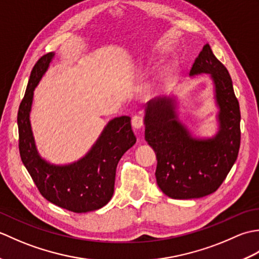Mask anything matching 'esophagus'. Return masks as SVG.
<instances>
[{
    "mask_svg": "<svg viewBox=\"0 0 259 259\" xmlns=\"http://www.w3.org/2000/svg\"><path fill=\"white\" fill-rule=\"evenodd\" d=\"M131 123H133V126L135 129H140L142 125H144V119L140 115H135L133 118V121H131Z\"/></svg>",
    "mask_w": 259,
    "mask_h": 259,
    "instance_id": "34e87169",
    "label": "esophagus"
}]
</instances>
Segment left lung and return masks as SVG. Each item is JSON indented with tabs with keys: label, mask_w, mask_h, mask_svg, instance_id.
I'll return each instance as SVG.
<instances>
[{
	"label": "left lung",
	"mask_w": 259,
	"mask_h": 259,
	"mask_svg": "<svg viewBox=\"0 0 259 259\" xmlns=\"http://www.w3.org/2000/svg\"><path fill=\"white\" fill-rule=\"evenodd\" d=\"M209 74L219 109L218 131L211 138L192 137L177 113L176 97L152 99L145 110V138L157 156L156 179L164 195L192 199L216 191L237 159L240 111L233 81L225 65L205 45L190 76Z\"/></svg>",
	"instance_id": "left-lung-1"
}]
</instances>
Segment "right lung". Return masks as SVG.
I'll use <instances>...</instances> for the list:
<instances>
[{
	"label": "right lung",
	"mask_w": 259,
	"mask_h": 259,
	"mask_svg": "<svg viewBox=\"0 0 259 259\" xmlns=\"http://www.w3.org/2000/svg\"><path fill=\"white\" fill-rule=\"evenodd\" d=\"M54 52L38 59L31 71L18 112L19 149L22 162L47 200L73 212H88L106 206L114 191L115 169L123 153L136 144L131 118L110 120L85 156L69 164H53L37 152L30 112L33 92L46 74Z\"/></svg>",
	"instance_id": "1"
}]
</instances>
